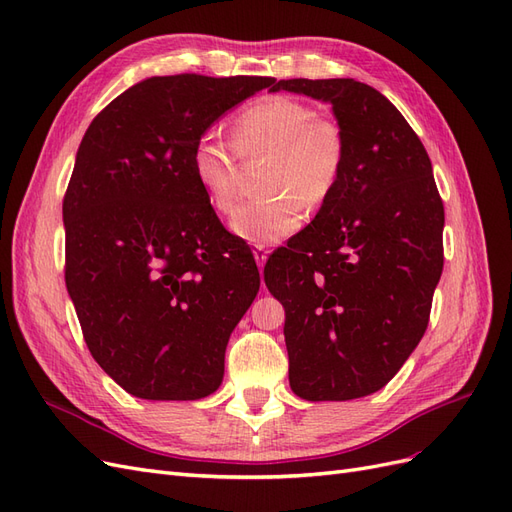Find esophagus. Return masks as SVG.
<instances>
[{
    "instance_id": "34e87169",
    "label": "esophagus",
    "mask_w": 512,
    "mask_h": 512,
    "mask_svg": "<svg viewBox=\"0 0 512 512\" xmlns=\"http://www.w3.org/2000/svg\"><path fill=\"white\" fill-rule=\"evenodd\" d=\"M267 258H269V250H267V247H265V245H256V247H254V260H256V265H258L260 271H262V267H265Z\"/></svg>"
}]
</instances>
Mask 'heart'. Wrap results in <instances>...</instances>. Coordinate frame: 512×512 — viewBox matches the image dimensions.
I'll return each instance as SVG.
<instances>
[{
    "label": "heart",
    "mask_w": 512,
    "mask_h": 512,
    "mask_svg": "<svg viewBox=\"0 0 512 512\" xmlns=\"http://www.w3.org/2000/svg\"><path fill=\"white\" fill-rule=\"evenodd\" d=\"M239 156H271L269 194L245 200L228 226L247 243L269 245L297 232L305 207H320L335 192L346 164V138L333 119L318 117L301 100L269 96L245 106L232 121V143L207 130L190 153L192 175L220 213L237 203Z\"/></svg>",
    "instance_id": "1"
}]
</instances>
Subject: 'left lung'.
<instances>
[{
    "label": "left lung",
    "mask_w": 512,
    "mask_h": 512,
    "mask_svg": "<svg viewBox=\"0 0 512 512\" xmlns=\"http://www.w3.org/2000/svg\"><path fill=\"white\" fill-rule=\"evenodd\" d=\"M333 106L346 138L335 192L277 250L265 284L286 309L288 380L307 401L380 391L427 329L442 265L444 205L421 138L378 89L354 79H290Z\"/></svg>",
    "instance_id": "1"
}]
</instances>
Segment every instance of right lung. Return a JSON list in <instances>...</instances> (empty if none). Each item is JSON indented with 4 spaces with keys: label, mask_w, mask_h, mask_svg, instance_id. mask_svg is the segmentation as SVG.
Returning <instances> with one entry per match:
<instances>
[{
    "label": "right lung",
    "mask_w": 512,
    "mask_h": 512,
    "mask_svg": "<svg viewBox=\"0 0 512 512\" xmlns=\"http://www.w3.org/2000/svg\"><path fill=\"white\" fill-rule=\"evenodd\" d=\"M275 83L151 76L91 121L64 196L66 286L96 363L130 395L218 391L260 275L190 168L196 138Z\"/></svg>",
    "instance_id": "right-lung-1"
}]
</instances>
